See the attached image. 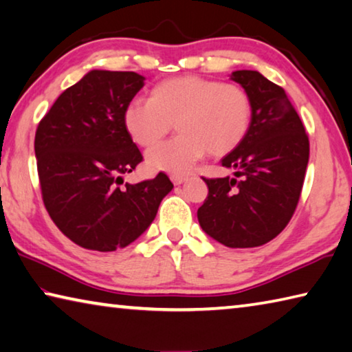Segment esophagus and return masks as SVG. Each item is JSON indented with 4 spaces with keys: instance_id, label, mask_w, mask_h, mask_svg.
Wrapping results in <instances>:
<instances>
[{
    "instance_id": "34e87169",
    "label": "esophagus",
    "mask_w": 352,
    "mask_h": 352,
    "mask_svg": "<svg viewBox=\"0 0 352 352\" xmlns=\"http://www.w3.org/2000/svg\"><path fill=\"white\" fill-rule=\"evenodd\" d=\"M170 180H172V183L174 184H182V183H184L188 180V177H184V175H170Z\"/></svg>"
}]
</instances>
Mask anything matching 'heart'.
<instances>
[{"mask_svg": "<svg viewBox=\"0 0 352 352\" xmlns=\"http://www.w3.org/2000/svg\"><path fill=\"white\" fill-rule=\"evenodd\" d=\"M253 104L245 88L201 76L166 79L151 88L147 100H135L122 113L130 138L140 147L157 146L175 124L177 138L147 153V166L169 174H188L210 152H234L252 127Z\"/></svg>", "mask_w": 352, "mask_h": 352, "instance_id": "b5f03b06", "label": "heart"}]
</instances>
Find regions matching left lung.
I'll list each match as a JSON object with an SVG mask.
<instances>
[{"mask_svg":"<svg viewBox=\"0 0 352 352\" xmlns=\"http://www.w3.org/2000/svg\"><path fill=\"white\" fill-rule=\"evenodd\" d=\"M231 79L252 98V127L242 144L222 158L234 177L204 178L208 197L197 217L201 230L225 247L253 248L275 239L294 216L309 138L281 87L250 69L234 71Z\"/></svg>","mask_w":352,"mask_h":352,"instance_id":"1","label":"left lung"}]
</instances>
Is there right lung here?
I'll use <instances>...</instances> for the list:
<instances>
[{"label": "right lung", "instance_id": "1", "mask_svg": "<svg viewBox=\"0 0 352 352\" xmlns=\"http://www.w3.org/2000/svg\"><path fill=\"white\" fill-rule=\"evenodd\" d=\"M144 87L133 71L93 69L65 90L35 132L41 197L77 245L115 252L144 233L174 184L164 172L136 184L122 175L142 162L122 113Z\"/></svg>", "mask_w": 352, "mask_h": 352}]
</instances>
